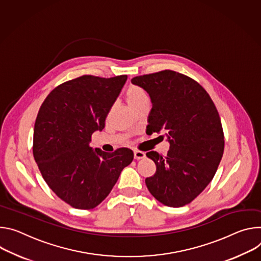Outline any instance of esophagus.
<instances>
[{
	"mask_svg": "<svg viewBox=\"0 0 261 261\" xmlns=\"http://www.w3.org/2000/svg\"><path fill=\"white\" fill-rule=\"evenodd\" d=\"M134 158L135 160H141L145 158V152H143L141 150H135L134 151Z\"/></svg>",
	"mask_w": 261,
	"mask_h": 261,
	"instance_id": "1",
	"label": "esophagus"
}]
</instances>
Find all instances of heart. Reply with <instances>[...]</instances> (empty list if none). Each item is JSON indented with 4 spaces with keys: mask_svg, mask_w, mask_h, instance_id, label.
Returning a JSON list of instances; mask_svg holds the SVG:
<instances>
[{
    "mask_svg": "<svg viewBox=\"0 0 261 261\" xmlns=\"http://www.w3.org/2000/svg\"><path fill=\"white\" fill-rule=\"evenodd\" d=\"M125 99L133 110H136L144 103H148V95L142 87L138 85H130L124 93Z\"/></svg>",
    "mask_w": 261,
    "mask_h": 261,
    "instance_id": "1",
    "label": "heart"
}]
</instances>
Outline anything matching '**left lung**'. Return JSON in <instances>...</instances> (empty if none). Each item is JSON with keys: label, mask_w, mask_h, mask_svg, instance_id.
<instances>
[{"label": "left lung", "mask_w": 261, "mask_h": 261, "mask_svg": "<svg viewBox=\"0 0 261 261\" xmlns=\"http://www.w3.org/2000/svg\"><path fill=\"white\" fill-rule=\"evenodd\" d=\"M132 83L152 102L146 133L166 132L170 143L166 156L146 153L156 166L154 175L145 179L147 189L164 205L189 204L212 181L223 156L218 110L203 87L176 71L139 75Z\"/></svg>", "instance_id": "obj_1"}]
</instances>
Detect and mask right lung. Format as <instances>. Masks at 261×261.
<instances>
[{
  "instance_id": "right-lung-1",
  "label": "right lung",
  "mask_w": 261,
  "mask_h": 261,
  "mask_svg": "<svg viewBox=\"0 0 261 261\" xmlns=\"http://www.w3.org/2000/svg\"><path fill=\"white\" fill-rule=\"evenodd\" d=\"M127 75H82L59 85L41 105L34 126L33 155L50 190L77 210L96 207L134 160L128 148L112 153L89 146Z\"/></svg>"
}]
</instances>
